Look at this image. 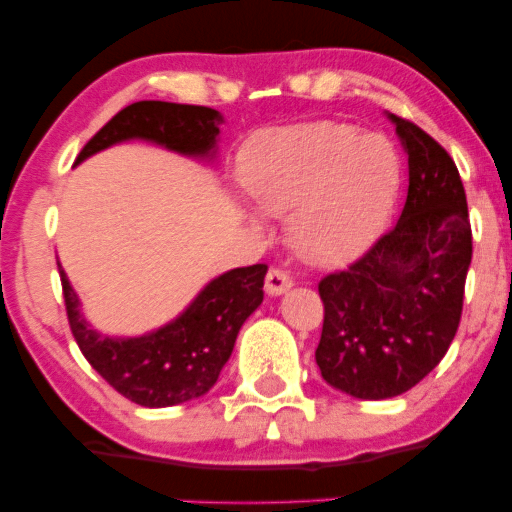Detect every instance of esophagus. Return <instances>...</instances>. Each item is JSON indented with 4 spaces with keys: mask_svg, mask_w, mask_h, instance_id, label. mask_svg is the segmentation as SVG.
<instances>
[{
    "mask_svg": "<svg viewBox=\"0 0 512 512\" xmlns=\"http://www.w3.org/2000/svg\"><path fill=\"white\" fill-rule=\"evenodd\" d=\"M291 284L293 282H291L289 272L282 268H275V265H272V268L268 270V275H265V291H268L270 296H282L284 291L291 289Z\"/></svg>",
    "mask_w": 512,
    "mask_h": 512,
    "instance_id": "1",
    "label": "esophagus"
}]
</instances>
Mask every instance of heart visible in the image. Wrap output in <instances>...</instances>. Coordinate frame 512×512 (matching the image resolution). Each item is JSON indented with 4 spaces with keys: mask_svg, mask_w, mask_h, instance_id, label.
Wrapping results in <instances>:
<instances>
[{
    "mask_svg": "<svg viewBox=\"0 0 512 512\" xmlns=\"http://www.w3.org/2000/svg\"><path fill=\"white\" fill-rule=\"evenodd\" d=\"M242 181L258 209L291 214V242L319 265L347 263L391 219L401 158L389 137L319 121L275 130L249 146Z\"/></svg>",
    "mask_w": 512,
    "mask_h": 512,
    "instance_id": "b5f03b06",
    "label": "heart"
}]
</instances>
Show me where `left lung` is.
Instances as JSON below:
<instances>
[{
    "label": "left lung",
    "mask_w": 512,
    "mask_h": 512,
    "mask_svg": "<svg viewBox=\"0 0 512 512\" xmlns=\"http://www.w3.org/2000/svg\"><path fill=\"white\" fill-rule=\"evenodd\" d=\"M389 118L408 153L401 219L319 282L321 377L363 401L405 394L438 366L459 328L473 256L466 191L450 153L419 125Z\"/></svg>",
    "instance_id": "1"
}]
</instances>
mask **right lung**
Here are the masks:
<instances>
[{
    "instance_id": "add662e5",
    "label": "right lung",
    "mask_w": 512,
    "mask_h": 512,
    "mask_svg": "<svg viewBox=\"0 0 512 512\" xmlns=\"http://www.w3.org/2000/svg\"><path fill=\"white\" fill-rule=\"evenodd\" d=\"M221 114L195 104L144 100L118 111L76 163L125 139H146L184 156L212 153ZM62 296L72 335L90 366L128 401L144 408H167L207 394L230 359L235 338L251 312L263 303L268 265L235 268L209 282L188 310L142 338H102L79 312V298L60 268Z\"/></svg>"
}]
</instances>
